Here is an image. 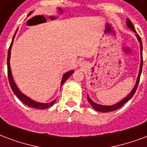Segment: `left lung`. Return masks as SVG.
Instances as JSON below:
<instances>
[{"label": "left lung", "mask_w": 147, "mask_h": 147, "mask_svg": "<svg viewBox=\"0 0 147 147\" xmlns=\"http://www.w3.org/2000/svg\"><path fill=\"white\" fill-rule=\"evenodd\" d=\"M127 26L130 28V29L133 31V32H136L135 30L134 26L133 24L131 22L129 18L127 19ZM136 36L138 38V40L140 41V50H141V64H140V72H139V76H138L137 78V81H136V86H134V88L132 89L131 92L129 93V95L126 96L125 98L123 99L122 100H121L120 102H118V104H115V105H112V106H104V105H100V104H97L94 103L91 99L89 97L87 96V99L90 104L92 105V107H93V109H95L96 111H100V112H109V111H115V110L118 109L120 108L121 106H123V104H125V103H127L128 101L130 100V99L133 96V95L136 93V91L137 90L138 85H139V82H140V76H141V72H142V68H143V44H142V41H141V39H140V36L138 34H136Z\"/></svg>", "instance_id": "left-lung-1"}]
</instances>
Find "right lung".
<instances>
[{
  "label": "right lung",
  "mask_w": 147,
  "mask_h": 147,
  "mask_svg": "<svg viewBox=\"0 0 147 147\" xmlns=\"http://www.w3.org/2000/svg\"><path fill=\"white\" fill-rule=\"evenodd\" d=\"M31 13V12H30ZM29 13V14H30ZM17 31V30H16ZM16 34V33H15ZM15 37V35H14V36L13 38ZM13 43V40L11 41V45L9 47V49H8V52H7V76H8V81H9L10 86H11V90L14 92V93L16 94V96L18 97L20 100L24 103V104L27 105V106H29L30 107H33V108H36V109H46V108H48V107H51L52 105L55 103V101L56 100H54L51 103H46V104H43V103H39V102H36V101L32 100L30 98H29L28 96H26V95H24L23 93H21V91L18 90V87L16 86V83L14 82V80H13L12 78V75H11V67H10V56H11V45H12ZM74 71H68V72H66V73L62 77V80H61V86H62L65 82L67 80V79L69 78V77L73 74Z\"/></svg>",
  "instance_id": "add662e5"
}]
</instances>
